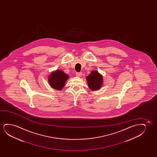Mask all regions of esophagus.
Segmentation results:
<instances>
[{
  "label": "esophagus",
  "mask_w": 157,
  "mask_h": 157,
  "mask_svg": "<svg viewBox=\"0 0 157 157\" xmlns=\"http://www.w3.org/2000/svg\"><path fill=\"white\" fill-rule=\"evenodd\" d=\"M76 75L78 76V77H80L82 75V72H77V73H76Z\"/></svg>",
  "instance_id": "esophagus-1"
}]
</instances>
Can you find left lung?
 I'll return each mask as SVG.
<instances>
[{
	"mask_svg": "<svg viewBox=\"0 0 157 157\" xmlns=\"http://www.w3.org/2000/svg\"><path fill=\"white\" fill-rule=\"evenodd\" d=\"M88 87L92 90H99L103 84V77L98 71L93 70L90 75L87 76Z\"/></svg>",
	"mask_w": 157,
	"mask_h": 157,
	"instance_id": "obj_1",
	"label": "left lung"
}]
</instances>
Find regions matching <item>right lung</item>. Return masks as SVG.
<instances>
[{"label": "right lung", "mask_w": 157, "mask_h": 157, "mask_svg": "<svg viewBox=\"0 0 157 157\" xmlns=\"http://www.w3.org/2000/svg\"><path fill=\"white\" fill-rule=\"evenodd\" d=\"M69 77V75L63 71L57 70L50 75L48 82L52 88L60 90L64 86L65 83Z\"/></svg>", "instance_id": "1"}]
</instances>
